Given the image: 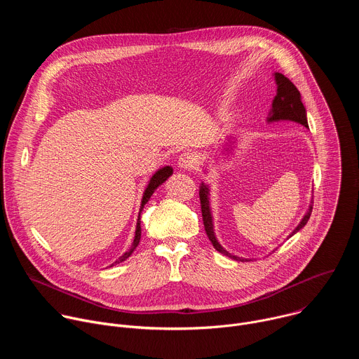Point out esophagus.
Returning a JSON list of instances; mask_svg holds the SVG:
<instances>
[{"label":"esophagus","instance_id":"esophagus-1","mask_svg":"<svg viewBox=\"0 0 359 359\" xmlns=\"http://www.w3.org/2000/svg\"><path fill=\"white\" fill-rule=\"evenodd\" d=\"M177 165H179L180 169H186V170L194 169L196 168V158L191 155V153L184 151V153H182V155L179 156Z\"/></svg>","mask_w":359,"mask_h":359}]
</instances>
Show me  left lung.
<instances>
[{"label": "left lung", "instance_id": "left-lung-1", "mask_svg": "<svg viewBox=\"0 0 359 359\" xmlns=\"http://www.w3.org/2000/svg\"><path fill=\"white\" fill-rule=\"evenodd\" d=\"M276 82H277V95L273 100V109L269 118V122L273 121H292L297 122L305 128H309V122H306V114H305V108L301 102V95L299 90L295 88V85L283 74L276 72ZM198 196H200V204H201V216H203V224H204V230H206V234L209 237V240L212 241V244L215 245V248L227 255V257L237 260V262H248L247 259H241L237 257V255H233L230 252H227L217 241L215 231H213V219H212V212H210V204H209V187L201 183L200 189H198ZM313 200L310 204L309 212L305 213L304 219L301 220V223L295 227V230L290 234V237L292 234H295L298 230H301L306 222L310 220L311 212H313Z\"/></svg>", "mask_w": 359, "mask_h": 359}]
</instances>
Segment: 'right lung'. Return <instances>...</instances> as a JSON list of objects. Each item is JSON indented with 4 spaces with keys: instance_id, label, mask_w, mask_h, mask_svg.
Listing matches in <instances>:
<instances>
[{
    "instance_id": "1",
    "label": "right lung",
    "mask_w": 359,
    "mask_h": 359,
    "mask_svg": "<svg viewBox=\"0 0 359 359\" xmlns=\"http://www.w3.org/2000/svg\"><path fill=\"white\" fill-rule=\"evenodd\" d=\"M172 173H173V169H172L170 166H165V168H162L161 170H158L155 175L151 176V179H150V182H149V184H147V187H146V190H144V193H143V198H142V204H140V212H142L144 204L149 201V198H150V196L153 194V191H155L163 182H166V179H168ZM140 233H142V229H140V213H139V219H137V224H136V231H135V240H133V243H132V247H130L129 251H126V252L122 255V257H119V260L115 262V264L125 262V260L129 257V255L133 252V250L137 247V244H139V241H140ZM112 266H114V264H112Z\"/></svg>"
}]
</instances>
